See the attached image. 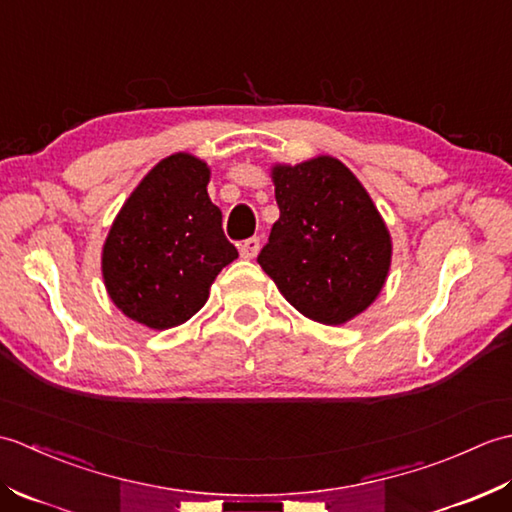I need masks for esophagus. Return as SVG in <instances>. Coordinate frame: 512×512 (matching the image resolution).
Segmentation results:
<instances>
[{"label": "esophagus", "instance_id": "obj_1", "mask_svg": "<svg viewBox=\"0 0 512 512\" xmlns=\"http://www.w3.org/2000/svg\"><path fill=\"white\" fill-rule=\"evenodd\" d=\"M257 250H259V237H248L239 244V255L244 259H253L257 255Z\"/></svg>", "mask_w": 512, "mask_h": 512}]
</instances>
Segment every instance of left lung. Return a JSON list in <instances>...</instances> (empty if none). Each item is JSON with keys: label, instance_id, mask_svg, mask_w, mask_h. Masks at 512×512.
Listing matches in <instances>:
<instances>
[{"label": "left lung", "instance_id": "obj_1", "mask_svg": "<svg viewBox=\"0 0 512 512\" xmlns=\"http://www.w3.org/2000/svg\"><path fill=\"white\" fill-rule=\"evenodd\" d=\"M273 180L279 220L257 264L308 319L350 321L385 284L391 242L383 217L336 158L275 167Z\"/></svg>", "mask_w": 512, "mask_h": 512}]
</instances>
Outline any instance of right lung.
<instances>
[{
  "label": "right lung",
  "instance_id": "add662e5",
  "mask_svg": "<svg viewBox=\"0 0 512 512\" xmlns=\"http://www.w3.org/2000/svg\"><path fill=\"white\" fill-rule=\"evenodd\" d=\"M206 184L202 160L165 158L129 195L107 235V292L147 328L167 330L191 319L209 299L211 281L237 257Z\"/></svg>",
  "mask_w": 512,
  "mask_h": 512
}]
</instances>
